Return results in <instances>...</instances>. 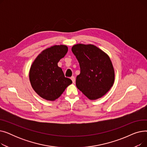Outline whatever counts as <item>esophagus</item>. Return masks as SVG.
<instances>
[{
    "mask_svg": "<svg viewBox=\"0 0 147 147\" xmlns=\"http://www.w3.org/2000/svg\"><path fill=\"white\" fill-rule=\"evenodd\" d=\"M71 80L73 81V83H75V81H76V79H75L74 77V76H72L71 78Z\"/></svg>",
    "mask_w": 147,
    "mask_h": 147,
    "instance_id": "1",
    "label": "esophagus"
}]
</instances>
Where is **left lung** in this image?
<instances>
[{
	"instance_id": "8db88e82",
	"label": "left lung",
	"mask_w": 147,
	"mask_h": 147,
	"mask_svg": "<svg viewBox=\"0 0 147 147\" xmlns=\"http://www.w3.org/2000/svg\"><path fill=\"white\" fill-rule=\"evenodd\" d=\"M71 51L80 67V73L76 78L77 88L90 100L104 96L113 86L115 78L109 56L91 44L75 45Z\"/></svg>"
}]
</instances>
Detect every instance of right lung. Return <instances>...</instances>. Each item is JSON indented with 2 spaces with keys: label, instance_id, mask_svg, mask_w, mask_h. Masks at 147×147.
Listing matches in <instances>:
<instances>
[{
  "label": "right lung",
  "instance_id": "obj_1",
  "mask_svg": "<svg viewBox=\"0 0 147 147\" xmlns=\"http://www.w3.org/2000/svg\"><path fill=\"white\" fill-rule=\"evenodd\" d=\"M68 52L66 45H54L43 50L33 61L29 71L32 87L41 98L55 101L72 83L58 66Z\"/></svg>",
  "mask_w": 147,
  "mask_h": 147
}]
</instances>
